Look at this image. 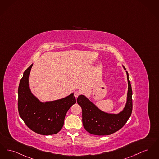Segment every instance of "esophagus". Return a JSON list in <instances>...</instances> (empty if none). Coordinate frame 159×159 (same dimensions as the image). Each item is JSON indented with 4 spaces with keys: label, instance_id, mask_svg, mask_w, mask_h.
<instances>
[{
    "label": "esophagus",
    "instance_id": "obj_1",
    "mask_svg": "<svg viewBox=\"0 0 159 159\" xmlns=\"http://www.w3.org/2000/svg\"><path fill=\"white\" fill-rule=\"evenodd\" d=\"M74 95H75V98H77V97H79V95H80V92H79V91H75V93H74Z\"/></svg>",
    "mask_w": 159,
    "mask_h": 159
}]
</instances>
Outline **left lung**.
I'll return each mask as SVG.
<instances>
[{
    "label": "left lung",
    "mask_w": 159,
    "mask_h": 159,
    "mask_svg": "<svg viewBox=\"0 0 159 159\" xmlns=\"http://www.w3.org/2000/svg\"><path fill=\"white\" fill-rule=\"evenodd\" d=\"M124 70L125 68L123 66ZM127 100L124 110L118 114H109L102 111L84 95L77 100L82 109V122L84 129L91 134L98 136L109 135L120 130L130 117L133 108L132 89L127 71Z\"/></svg>",
    "instance_id": "1"
}]
</instances>
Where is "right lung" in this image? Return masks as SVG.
<instances>
[{"label":"right lung","mask_w":159,"mask_h":159,"mask_svg":"<svg viewBox=\"0 0 159 159\" xmlns=\"http://www.w3.org/2000/svg\"><path fill=\"white\" fill-rule=\"evenodd\" d=\"M32 65L26 70L20 82L19 115L31 130L42 135L56 134L63 127L66 112L76 103L74 93L53 102H39L29 87V75Z\"/></svg>","instance_id":"obj_1"}]
</instances>
